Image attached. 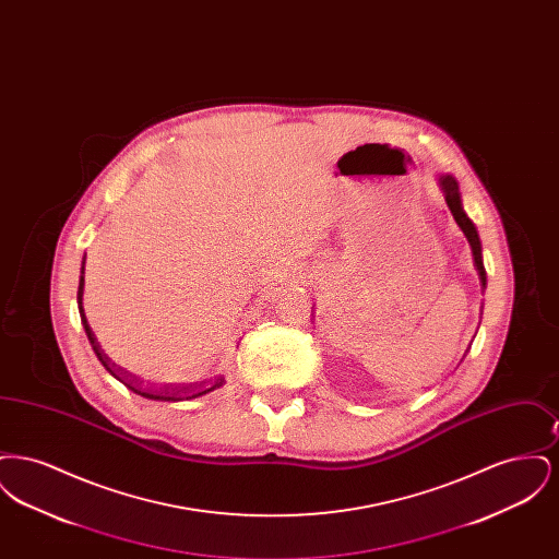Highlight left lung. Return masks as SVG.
<instances>
[{"mask_svg": "<svg viewBox=\"0 0 559 559\" xmlns=\"http://www.w3.org/2000/svg\"><path fill=\"white\" fill-rule=\"evenodd\" d=\"M440 187L444 190L447 197V205L451 210L454 222L459 224V228L463 230V235L469 240L472 253H474V266L478 270L479 283L486 287V270H484V262H481V245H479L478 230L474 226V222L467 217V213L463 212L461 205V194H459V185L452 176H440Z\"/></svg>", "mask_w": 559, "mask_h": 559, "instance_id": "1", "label": "left lung"}]
</instances>
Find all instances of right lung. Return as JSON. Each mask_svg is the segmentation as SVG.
I'll use <instances>...</instances> for the list:
<instances>
[{"label":"right lung","mask_w":559,"mask_h":559,"mask_svg":"<svg viewBox=\"0 0 559 559\" xmlns=\"http://www.w3.org/2000/svg\"><path fill=\"white\" fill-rule=\"evenodd\" d=\"M83 274H85V255H83V262H81V276H80V289H78V306H80V314L81 322H83V329H85V335H87V340H90V344L94 347V352H96V356H98V360L103 362V367L107 369L115 379H119L123 385H128L130 390H132L133 394H138V396H144V399L148 400H165V402H178V400H190L197 399V396H203V394H210L213 392L215 388H219L222 383H224V377H219V379H215L213 383L210 385H199V388H165V392H148V390H142V388H138V379L132 377L130 372L123 371L121 367H117L115 362H110V358H108L107 354H105V349L100 347L98 344V340H96V335H94V331H92V326L87 324V319H85V312H83Z\"/></svg>","instance_id":"right-lung-1"}]
</instances>
